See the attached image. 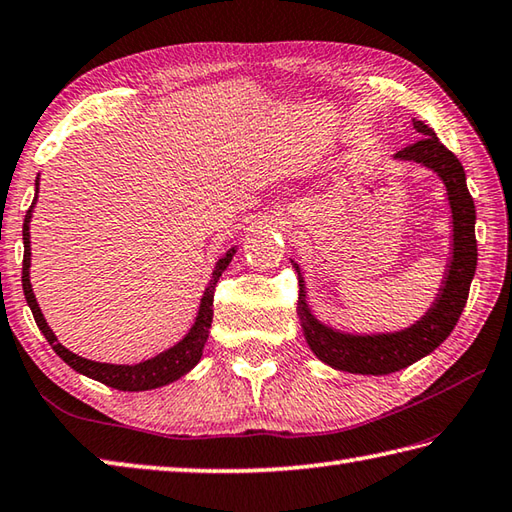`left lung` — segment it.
Instances as JSON below:
<instances>
[{"label": "left lung", "mask_w": 512, "mask_h": 512, "mask_svg": "<svg viewBox=\"0 0 512 512\" xmlns=\"http://www.w3.org/2000/svg\"><path fill=\"white\" fill-rule=\"evenodd\" d=\"M414 129L423 138L405 147V150L396 152L394 159L418 163L439 176L445 185V194H448L452 212L450 259L445 264V275L439 293H436V300L425 311L423 318L416 320L412 327L392 333H345L333 329L313 315L309 302H306V286L300 266L291 259L295 273L300 277L297 315H300L306 345L311 347V351L324 365L349 371V374H394V371L410 367L412 362L432 353L452 333L463 306H466L472 277H475L477 212L475 201H472L466 185V172H463V165L457 156L436 138L432 127L414 118Z\"/></svg>", "instance_id": "8db88e82"}]
</instances>
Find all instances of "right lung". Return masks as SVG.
I'll list each match as a JSON object with an SVG mask.
<instances>
[{"label": "right lung", "instance_id": "1", "mask_svg": "<svg viewBox=\"0 0 512 512\" xmlns=\"http://www.w3.org/2000/svg\"><path fill=\"white\" fill-rule=\"evenodd\" d=\"M40 190V176L35 181V192ZM37 194L31 203L29 212L24 217V226H22V239H24V262H22V288H24V297L29 302L35 324L40 327L44 333V338L49 340V345L53 351L67 362L71 369H76L78 374L94 378L98 383L120 389V392H147V389H156L163 385H170L174 380H179L181 376L188 374L190 369L201 360L203 356V347H206L208 333H210V324H212V300H215V286L219 282L221 273L226 271L228 264L232 262V255L237 253V248L232 246L226 250V255L219 259L215 264V271H212L210 282L206 286V291L201 295V304H199V313L194 318V324L190 331L185 333L183 340L176 342L174 347L165 349L159 356H154L150 360L136 362V365H109V362H96V360H87L78 356V353L69 351L64 345H60V340L55 338V333L51 331L49 324H46L40 304L35 300L33 286H31V232L29 224L33 217V208H35Z\"/></svg>", "mask_w": 512, "mask_h": 512}]
</instances>
